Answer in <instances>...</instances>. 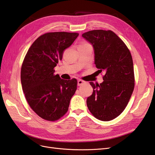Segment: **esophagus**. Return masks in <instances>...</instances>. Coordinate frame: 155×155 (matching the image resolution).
<instances>
[{"label":"esophagus","instance_id":"esophagus-1","mask_svg":"<svg viewBox=\"0 0 155 155\" xmlns=\"http://www.w3.org/2000/svg\"><path fill=\"white\" fill-rule=\"evenodd\" d=\"M85 83V81L81 80V79H78V86H81L82 84H84Z\"/></svg>","mask_w":155,"mask_h":155}]
</instances>
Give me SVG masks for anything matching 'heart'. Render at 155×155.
I'll use <instances>...</instances> for the list:
<instances>
[{
	"label": "heart",
	"mask_w": 155,
	"mask_h": 155,
	"mask_svg": "<svg viewBox=\"0 0 155 155\" xmlns=\"http://www.w3.org/2000/svg\"><path fill=\"white\" fill-rule=\"evenodd\" d=\"M84 44H87V43H83V44H82V45H84Z\"/></svg>",
	"instance_id": "1"
}]
</instances>
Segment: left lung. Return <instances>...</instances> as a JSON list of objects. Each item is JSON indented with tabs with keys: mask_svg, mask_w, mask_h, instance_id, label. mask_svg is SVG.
<instances>
[{
	"mask_svg": "<svg viewBox=\"0 0 155 155\" xmlns=\"http://www.w3.org/2000/svg\"><path fill=\"white\" fill-rule=\"evenodd\" d=\"M92 44L95 64L104 71V82H90L92 96L86 104L94 117L102 121L113 120L128 105L135 86L132 57L125 43L110 30H92L82 35Z\"/></svg>",
	"mask_w": 155,
	"mask_h": 155,
	"instance_id": "obj_1",
	"label": "left lung"
}]
</instances>
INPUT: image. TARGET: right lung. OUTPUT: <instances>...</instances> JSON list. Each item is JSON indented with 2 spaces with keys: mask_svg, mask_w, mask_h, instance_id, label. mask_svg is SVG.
<instances>
[{
  "mask_svg": "<svg viewBox=\"0 0 155 155\" xmlns=\"http://www.w3.org/2000/svg\"><path fill=\"white\" fill-rule=\"evenodd\" d=\"M77 33L42 35L29 48L21 65V82L30 107L40 117L55 121L65 115L77 90L76 78L66 81L54 74L63 51L78 36Z\"/></svg>",
  "mask_w": 155,
  "mask_h": 155,
  "instance_id": "right-lung-1",
  "label": "right lung"
}]
</instances>
